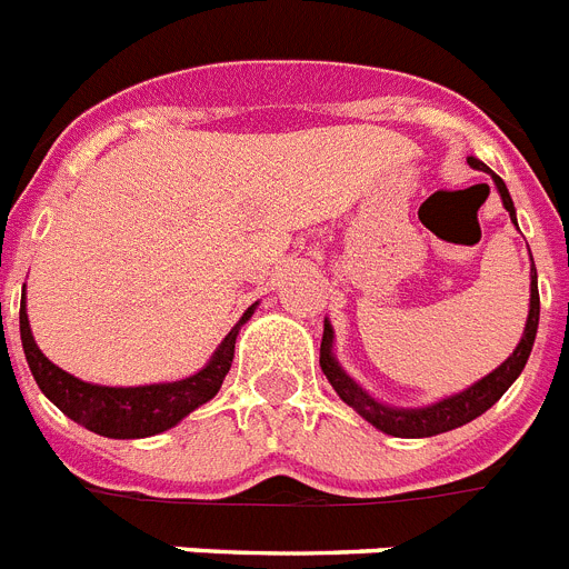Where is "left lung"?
I'll return each mask as SVG.
<instances>
[{"mask_svg":"<svg viewBox=\"0 0 569 569\" xmlns=\"http://www.w3.org/2000/svg\"><path fill=\"white\" fill-rule=\"evenodd\" d=\"M475 169H483L489 172L487 163H480L478 158H469ZM495 187L501 192L503 207H507L509 218L516 221V207H512V198H509L507 183L492 174ZM538 313H541V299H538V276H536V264H532V281H529V317H527V328H523V337L518 342V348L512 351V357L503 362L501 368H495L489 377H483L480 382H475L472 388H466L460 395L449 397V400H440L429 409H388L382 402L371 400V397L357 386V382L348 377V373L339 368V362L333 359L331 345H333V328L325 322V333H322V348H319V366H322L325 377L333 386L339 397H342L353 411L366 417L368 423L377 426L386 435L395 437H435L443 435V431L458 429V426H466L469 420L480 417L487 409H492L495 402L501 400L503 391H507L512 382L518 380V373L523 371L527 366L529 351H532V342H536V331H538Z\"/></svg>","mask_w":569,"mask_h":569,"instance_id":"left-lung-1","label":"left lung"}]
</instances>
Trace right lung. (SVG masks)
I'll use <instances>...</instances> for the list:
<instances>
[{
	"label": "right lung",
	"instance_id": "add662e5",
	"mask_svg": "<svg viewBox=\"0 0 569 569\" xmlns=\"http://www.w3.org/2000/svg\"><path fill=\"white\" fill-rule=\"evenodd\" d=\"M250 313L252 308L227 333L224 342L218 345L216 357L207 362V368H201L187 380L138 388L94 386V382L77 380L68 371L53 366L31 337L26 296H22V308H19V333H22V348H26L33 380L62 415H68L74 423L86 426L94 435L114 437V440H134V437H152L172 429L174 423H181L189 411H196L198 406H203V402L218 395V388H221L232 366L238 328L250 319Z\"/></svg>",
	"mask_w": 569,
	"mask_h": 569
}]
</instances>
